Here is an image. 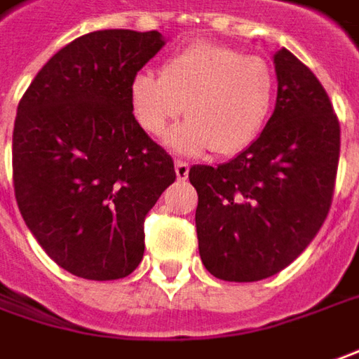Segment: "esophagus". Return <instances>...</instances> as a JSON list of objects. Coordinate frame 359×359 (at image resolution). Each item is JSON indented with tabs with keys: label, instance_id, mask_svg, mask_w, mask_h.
I'll list each match as a JSON object with an SVG mask.
<instances>
[{
	"label": "esophagus",
	"instance_id": "1",
	"mask_svg": "<svg viewBox=\"0 0 359 359\" xmlns=\"http://www.w3.org/2000/svg\"><path fill=\"white\" fill-rule=\"evenodd\" d=\"M189 163L184 161H175V170H177V179L179 180H187L189 177Z\"/></svg>",
	"mask_w": 359,
	"mask_h": 359
}]
</instances>
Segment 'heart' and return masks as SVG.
Listing matches in <instances>:
<instances>
[{
  "label": "heart",
  "mask_w": 359,
  "mask_h": 359,
  "mask_svg": "<svg viewBox=\"0 0 359 359\" xmlns=\"http://www.w3.org/2000/svg\"><path fill=\"white\" fill-rule=\"evenodd\" d=\"M277 96V78L262 57L216 43H194L169 57L161 76L141 70L129 86L133 118L151 137L170 133L180 153L236 155L250 147L265 128Z\"/></svg>",
  "instance_id": "heart-1"
}]
</instances>
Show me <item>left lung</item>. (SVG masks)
<instances>
[{
	"instance_id": "8db88e82",
	"label": "left lung",
	"mask_w": 359,
	"mask_h": 359,
	"mask_svg": "<svg viewBox=\"0 0 359 359\" xmlns=\"http://www.w3.org/2000/svg\"><path fill=\"white\" fill-rule=\"evenodd\" d=\"M277 104L262 131L224 165H194L200 259L218 279L251 283L292 263L328 216L340 123L311 68L287 48L275 55Z\"/></svg>"
}]
</instances>
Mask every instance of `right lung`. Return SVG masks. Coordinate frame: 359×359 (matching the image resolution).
Wrapping results in <instances>:
<instances>
[{"mask_svg": "<svg viewBox=\"0 0 359 359\" xmlns=\"http://www.w3.org/2000/svg\"><path fill=\"white\" fill-rule=\"evenodd\" d=\"M157 31H94L39 70L17 106L13 189L27 228L68 273L109 281L137 267L143 224L175 163L133 118L131 80Z\"/></svg>", "mask_w": 359, "mask_h": 359, "instance_id": "add662e5", "label": "right lung"}]
</instances>
